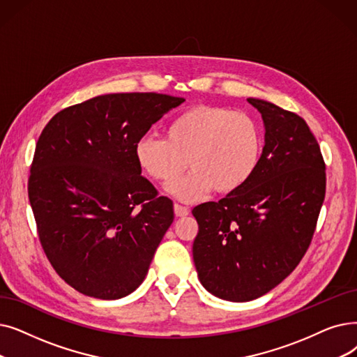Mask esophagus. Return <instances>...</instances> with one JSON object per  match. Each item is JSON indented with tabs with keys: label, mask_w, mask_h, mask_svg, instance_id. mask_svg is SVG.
<instances>
[{
	"label": "esophagus",
	"mask_w": 357,
	"mask_h": 357,
	"mask_svg": "<svg viewBox=\"0 0 357 357\" xmlns=\"http://www.w3.org/2000/svg\"><path fill=\"white\" fill-rule=\"evenodd\" d=\"M174 210H175L176 217H185V215L190 214V208L185 207V206H181V204H175Z\"/></svg>",
	"instance_id": "obj_1"
}]
</instances>
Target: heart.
Wrapping results in <instances>:
<instances>
[{
    "label": "heart",
    "instance_id": "b5f03b06",
    "mask_svg": "<svg viewBox=\"0 0 357 357\" xmlns=\"http://www.w3.org/2000/svg\"><path fill=\"white\" fill-rule=\"evenodd\" d=\"M264 137L246 112L198 105L178 114L163 137L146 135L134 146L137 165L151 179L169 183L190 164L193 170L169 187L182 201L241 190L259 165Z\"/></svg>",
    "mask_w": 357,
    "mask_h": 357
}]
</instances>
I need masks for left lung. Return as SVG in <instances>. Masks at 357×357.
<instances>
[{"label":"left lung","mask_w":357,"mask_h":357,"mask_svg":"<svg viewBox=\"0 0 357 357\" xmlns=\"http://www.w3.org/2000/svg\"><path fill=\"white\" fill-rule=\"evenodd\" d=\"M246 100L266 128L255 174L241 190L192 210L199 282L230 302L262 296L298 267L325 197V163L305 119L267 100Z\"/></svg>","instance_id":"1"}]
</instances>
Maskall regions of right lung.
<instances>
[{"label":"right lung","mask_w":357,"mask_h":357,"mask_svg":"<svg viewBox=\"0 0 357 357\" xmlns=\"http://www.w3.org/2000/svg\"><path fill=\"white\" fill-rule=\"evenodd\" d=\"M185 102L111 93L58 112L36 143L29 201L55 271L86 296L121 299L143 283L174 203L142 176L134 146Z\"/></svg>","instance_id":"add662e5"}]
</instances>
